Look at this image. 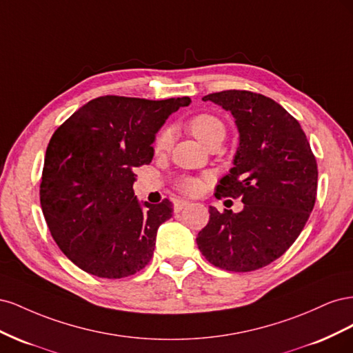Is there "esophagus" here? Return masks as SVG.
<instances>
[{"label":"esophagus","instance_id":"obj_1","mask_svg":"<svg viewBox=\"0 0 353 353\" xmlns=\"http://www.w3.org/2000/svg\"><path fill=\"white\" fill-rule=\"evenodd\" d=\"M190 205V201L185 199H178L174 201V210L175 212H181L184 208H187Z\"/></svg>","mask_w":353,"mask_h":353}]
</instances>
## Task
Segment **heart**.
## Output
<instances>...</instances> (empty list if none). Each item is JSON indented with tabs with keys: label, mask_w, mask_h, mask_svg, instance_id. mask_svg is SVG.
<instances>
[{
	"label": "heart",
	"mask_w": 353,
	"mask_h": 353,
	"mask_svg": "<svg viewBox=\"0 0 353 353\" xmlns=\"http://www.w3.org/2000/svg\"><path fill=\"white\" fill-rule=\"evenodd\" d=\"M188 130L206 147L215 141H222L223 137H225V125H223V122L218 116L210 113H200L194 117H191L188 121ZM172 130H170V128H163L156 137L154 152L163 153L169 150L170 144H172ZM176 187L185 194H197L203 184L197 178L183 176L176 181Z\"/></svg>",
	"instance_id": "obj_1"
}]
</instances>
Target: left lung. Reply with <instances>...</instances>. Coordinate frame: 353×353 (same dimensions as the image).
<instances>
[{
	"label": "left lung",
	"instance_id": "8db88e82",
	"mask_svg": "<svg viewBox=\"0 0 353 353\" xmlns=\"http://www.w3.org/2000/svg\"><path fill=\"white\" fill-rule=\"evenodd\" d=\"M231 112L240 132L234 166L216 199H241L239 213L209 208L196 239L218 268L249 272L279 259L296 241L316 199V160L294 117L262 94L228 90L203 97Z\"/></svg>",
	"mask_w": 353,
	"mask_h": 353
}]
</instances>
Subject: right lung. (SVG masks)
<instances>
[{"label":"right lung","instance_id":"add662e5","mask_svg":"<svg viewBox=\"0 0 353 353\" xmlns=\"http://www.w3.org/2000/svg\"><path fill=\"white\" fill-rule=\"evenodd\" d=\"M190 97L145 100L119 95L88 101L48 143L39 200L52 239L82 271L123 279L150 262L160 223L172 216L134 196V168L152 162L156 134Z\"/></svg>","mask_w":353,"mask_h":353}]
</instances>
